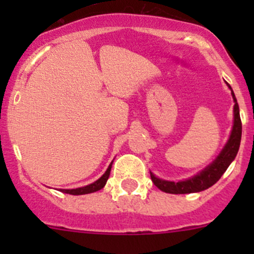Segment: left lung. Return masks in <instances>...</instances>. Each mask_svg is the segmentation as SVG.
Returning <instances> with one entry per match:
<instances>
[{
	"label": "left lung",
	"instance_id": "obj_1",
	"mask_svg": "<svg viewBox=\"0 0 254 254\" xmlns=\"http://www.w3.org/2000/svg\"><path fill=\"white\" fill-rule=\"evenodd\" d=\"M229 88L231 89L232 98H234L235 106H234V125H232L231 134H230L229 140H227L226 145L221 150V152L217 155V157L206 166L204 170L194 175L193 177L184 181H166V179L158 178L150 172L151 179H152L153 184L161 189L165 193L170 194H189V193H198V191H203L205 189L210 188L214 186L221 176L226 172L229 166L231 165L232 161L236 157L238 148H240L241 143V136H242V123H241L240 118V108H238L237 99L235 97L234 91H232L231 86L226 83Z\"/></svg>",
	"mask_w": 254,
	"mask_h": 254
}]
</instances>
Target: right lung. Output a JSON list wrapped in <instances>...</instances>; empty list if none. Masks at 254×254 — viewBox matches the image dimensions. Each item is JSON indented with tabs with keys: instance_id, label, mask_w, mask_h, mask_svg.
<instances>
[{
	"instance_id": "obj_1",
	"label": "right lung",
	"mask_w": 254,
	"mask_h": 254,
	"mask_svg": "<svg viewBox=\"0 0 254 254\" xmlns=\"http://www.w3.org/2000/svg\"><path fill=\"white\" fill-rule=\"evenodd\" d=\"M112 165L113 162L109 165V167L107 168L104 175L99 179H97L96 182H93V183L88 184V186L81 187V188H76V189H60V191H63V193H66V194H71V195H82V194H89V193H94V191L97 190H101V189L106 186L107 181H108L109 175H111Z\"/></svg>"
}]
</instances>
